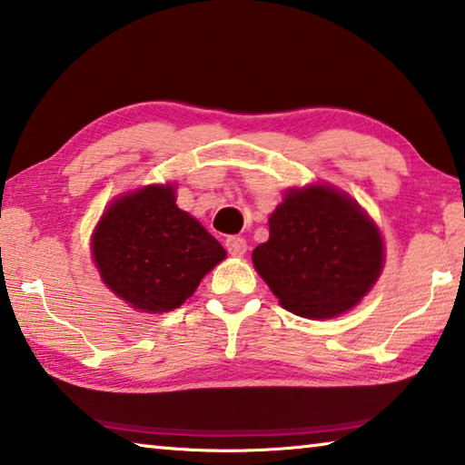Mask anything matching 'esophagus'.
I'll list each match as a JSON object with an SVG mask.
<instances>
[{"label": "esophagus", "instance_id": "esophagus-1", "mask_svg": "<svg viewBox=\"0 0 465 465\" xmlns=\"http://www.w3.org/2000/svg\"><path fill=\"white\" fill-rule=\"evenodd\" d=\"M225 248L232 256H243L246 254L248 243H246V240L240 238V235H230V238L225 240Z\"/></svg>", "mask_w": 465, "mask_h": 465}]
</instances>
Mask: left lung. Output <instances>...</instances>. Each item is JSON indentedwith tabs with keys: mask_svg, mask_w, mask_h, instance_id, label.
I'll list each match as a JSON object with an SVG mask.
<instances>
[{
	"mask_svg": "<svg viewBox=\"0 0 465 465\" xmlns=\"http://www.w3.org/2000/svg\"><path fill=\"white\" fill-rule=\"evenodd\" d=\"M269 232L252 262L282 308L297 316H341L380 279V230L357 201L332 186L291 188L271 213Z\"/></svg>",
	"mask_w": 465,
	"mask_h": 465,
	"instance_id": "obj_1",
	"label": "left lung"
}]
</instances>
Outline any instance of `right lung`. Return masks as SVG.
<instances>
[{
  "label": "right lung",
  "instance_id": "right-lung-1",
  "mask_svg": "<svg viewBox=\"0 0 465 465\" xmlns=\"http://www.w3.org/2000/svg\"><path fill=\"white\" fill-rule=\"evenodd\" d=\"M174 184H149L116 199L92 233L102 281L131 308L162 313L191 297L225 258L213 235L178 209Z\"/></svg>",
  "mask_w": 465,
  "mask_h": 465
}]
</instances>
